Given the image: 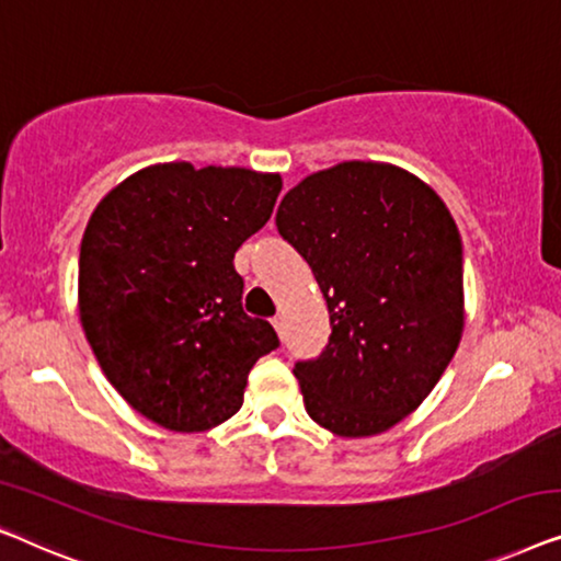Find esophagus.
<instances>
[{
    "label": "esophagus",
    "mask_w": 561,
    "mask_h": 561,
    "mask_svg": "<svg viewBox=\"0 0 561 561\" xmlns=\"http://www.w3.org/2000/svg\"><path fill=\"white\" fill-rule=\"evenodd\" d=\"M272 325L277 330V335L284 337V314H277V318H272Z\"/></svg>",
    "instance_id": "34e87169"
}]
</instances>
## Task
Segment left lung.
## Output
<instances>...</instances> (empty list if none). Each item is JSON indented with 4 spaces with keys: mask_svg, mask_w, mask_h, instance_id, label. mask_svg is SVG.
Wrapping results in <instances>:
<instances>
[{
    "mask_svg": "<svg viewBox=\"0 0 561 561\" xmlns=\"http://www.w3.org/2000/svg\"><path fill=\"white\" fill-rule=\"evenodd\" d=\"M279 233L312 266L330 343L295 366L305 409L337 437H374L435 389L465 328L462 241L432 187L389 162H337L284 195Z\"/></svg>",
    "mask_w": 561,
    "mask_h": 561,
    "instance_id": "1",
    "label": "left lung"
}]
</instances>
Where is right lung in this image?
Returning a JSON list of instances; mask_svg holds the SVG:
<instances>
[{
	"label": "right lung",
	"instance_id": "right-lung-1",
	"mask_svg": "<svg viewBox=\"0 0 561 561\" xmlns=\"http://www.w3.org/2000/svg\"><path fill=\"white\" fill-rule=\"evenodd\" d=\"M279 172L160 162L114 185L85 224L78 314L108 383L172 432L218 427L279 345L241 307L233 256L270 220Z\"/></svg>",
	"mask_w": 561,
	"mask_h": 561
}]
</instances>
